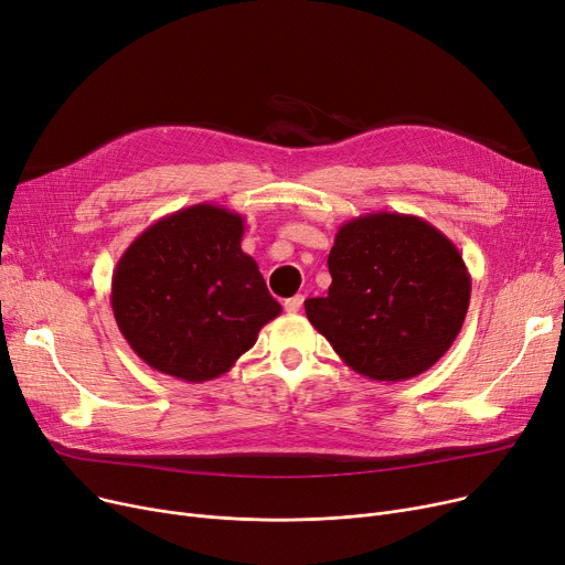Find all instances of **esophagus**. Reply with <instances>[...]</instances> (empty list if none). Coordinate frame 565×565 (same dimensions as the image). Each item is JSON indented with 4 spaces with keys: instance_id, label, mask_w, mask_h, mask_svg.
Listing matches in <instances>:
<instances>
[{
    "instance_id": "obj_1",
    "label": "esophagus",
    "mask_w": 565,
    "mask_h": 565,
    "mask_svg": "<svg viewBox=\"0 0 565 565\" xmlns=\"http://www.w3.org/2000/svg\"><path fill=\"white\" fill-rule=\"evenodd\" d=\"M302 305H305L302 295H295V298H288V300L284 302V309H286L288 313H298V311L302 309Z\"/></svg>"
}]
</instances>
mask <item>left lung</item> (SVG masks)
I'll return each instance as SVG.
<instances>
[{
	"mask_svg": "<svg viewBox=\"0 0 565 565\" xmlns=\"http://www.w3.org/2000/svg\"><path fill=\"white\" fill-rule=\"evenodd\" d=\"M328 267V298L307 300V318L364 377H417L462 330L467 265L449 237L417 215L380 211L345 222Z\"/></svg>",
	"mask_w": 565,
	"mask_h": 565,
	"instance_id": "left-lung-1",
	"label": "left lung"
}]
</instances>
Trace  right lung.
Segmentation results:
<instances>
[{"mask_svg":"<svg viewBox=\"0 0 565 565\" xmlns=\"http://www.w3.org/2000/svg\"><path fill=\"white\" fill-rule=\"evenodd\" d=\"M243 233V215L196 203L135 237L114 267L111 311L139 360L185 382L213 380L281 313Z\"/></svg>","mask_w":565,"mask_h":565,"instance_id":"1","label":"right lung"}]
</instances>
